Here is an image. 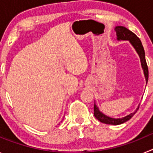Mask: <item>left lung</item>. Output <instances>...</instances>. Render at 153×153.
Returning <instances> with one entry per match:
<instances>
[{
  "label": "left lung",
  "instance_id": "1",
  "mask_svg": "<svg viewBox=\"0 0 153 153\" xmlns=\"http://www.w3.org/2000/svg\"><path fill=\"white\" fill-rule=\"evenodd\" d=\"M115 31L117 33V40H129L130 42V44H132V47H134L136 51L137 52V53L139 54V56L140 58V62H141L142 68L143 70V73H144V75H145L146 78V82H148L149 79V70L148 67H147L146 60V56H145V51H144V48L143 47V44H142L141 40H140V38L135 34L134 33H132V31L129 30V29L126 28L125 27L123 26H117L115 27ZM139 106H138L137 109H136V111L133 112V113H130L129 115L126 116L125 117H123V118H111V117H109L107 116H106L105 114H103L102 113H101L100 110H99L98 107L96 104H94V108H93V110H94V116H95L96 118L100 121L101 123H103L106 124H111V125H120V124H122L126 123V121L130 120L133 115L136 113L138 109H139Z\"/></svg>",
  "mask_w": 153,
  "mask_h": 153
}]
</instances>
